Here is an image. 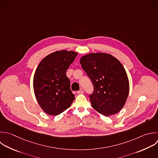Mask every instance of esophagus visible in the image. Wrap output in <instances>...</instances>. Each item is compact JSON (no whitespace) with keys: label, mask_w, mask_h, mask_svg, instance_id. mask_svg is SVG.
Returning <instances> with one entry per match:
<instances>
[{"label":"esophagus","mask_w":158,"mask_h":158,"mask_svg":"<svg viewBox=\"0 0 158 158\" xmlns=\"http://www.w3.org/2000/svg\"><path fill=\"white\" fill-rule=\"evenodd\" d=\"M77 93L78 94H83L84 93V91H83V89H80L79 91H77Z\"/></svg>","instance_id":"obj_1"}]
</instances>
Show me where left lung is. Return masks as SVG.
I'll list each match as a JSON object with an SVG mask.
<instances>
[{"label": "left lung", "mask_w": 158, "mask_h": 158, "mask_svg": "<svg viewBox=\"0 0 158 158\" xmlns=\"http://www.w3.org/2000/svg\"><path fill=\"white\" fill-rule=\"evenodd\" d=\"M80 61L94 86L89 95L92 107L104 116L118 112L129 93V81L122 64L113 56L101 52L83 56Z\"/></svg>", "instance_id": "obj_1"}]
</instances>
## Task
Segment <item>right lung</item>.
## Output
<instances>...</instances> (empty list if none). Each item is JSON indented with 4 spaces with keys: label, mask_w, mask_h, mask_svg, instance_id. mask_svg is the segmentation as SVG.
I'll list each match as a JSON object with an SVG mask.
<instances>
[{
    "label": "right lung",
    "mask_w": 158,
    "mask_h": 158,
    "mask_svg": "<svg viewBox=\"0 0 158 158\" xmlns=\"http://www.w3.org/2000/svg\"><path fill=\"white\" fill-rule=\"evenodd\" d=\"M78 53L57 51L45 57L38 65L33 78L34 92L41 109L57 115L68 109L75 99L66 71Z\"/></svg>",
    "instance_id": "right-lung-1"
}]
</instances>
